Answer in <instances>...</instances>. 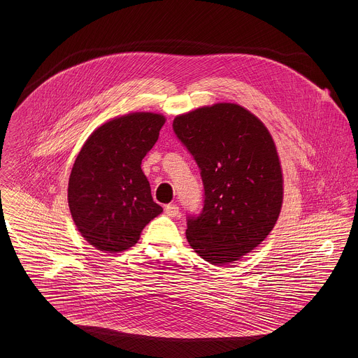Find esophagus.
Wrapping results in <instances>:
<instances>
[{"label":"esophagus","mask_w":358,"mask_h":358,"mask_svg":"<svg viewBox=\"0 0 358 358\" xmlns=\"http://www.w3.org/2000/svg\"><path fill=\"white\" fill-rule=\"evenodd\" d=\"M165 213L171 217H175L179 215V206L175 204L165 205Z\"/></svg>","instance_id":"esophagus-1"}]
</instances>
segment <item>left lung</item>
<instances>
[{
  "label": "left lung",
  "mask_w": 358,
  "mask_h": 358,
  "mask_svg": "<svg viewBox=\"0 0 358 358\" xmlns=\"http://www.w3.org/2000/svg\"><path fill=\"white\" fill-rule=\"evenodd\" d=\"M172 127L204 185L201 213L187 217V241L212 264L233 263L268 236L281 210L282 172L273 138L234 103L178 115Z\"/></svg>",
  "instance_id": "1"
}]
</instances>
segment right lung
<instances>
[{"label":"right lung","mask_w":358,"mask_h":358,"mask_svg":"<svg viewBox=\"0 0 358 358\" xmlns=\"http://www.w3.org/2000/svg\"><path fill=\"white\" fill-rule=\"evenodd\" d=\"M165 117L131 113L96 128L77 155L67 199L81 236L114 254L134 247L145 226L162 212L141 165Z\"/></svg>","instance_id":"right-lung-1"}]
</instances>
